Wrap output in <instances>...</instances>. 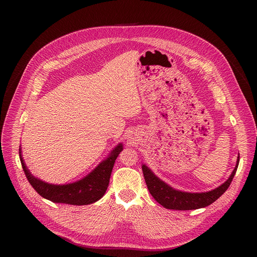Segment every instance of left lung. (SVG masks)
Segmentation results:
<instances>
[{"instance_id": "8db88e82", "label": "left lung", "mask_w": 257, "mask_h": 257, "mask_svg": "<svg viewBox=\"0 0 257 257\" xmlns=\"http://www.w3.org/2000/svg\"><path fill=\"white\" fill-rule=\"evenodd\" d=\"M239 160L240 156H238L235 169L233 170L231 176L225 183H223L221 186H218L217 188L211 191L201 193L183 192L172 188L171 186L166 184L164 181L159 179L152 172V170L149 169L145 165H142V172L150 193L161 205L168 209L190 210L205 207L211 204L226 192L236 174L239 165Z\"/></svg>"}]
</instances>
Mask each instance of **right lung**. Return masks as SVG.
<instances>
[{"label": "right lung", "instance_id": "right-lung-1", "mask_svg": "<svg viewBox=\"0 0 257 257\" xmlns=\"http://www.w3.org/2000/svg\"><path fill=\"white\" fill-rule=\"evenodd\" d=\"M122 151L123 145L122 143H119L109 156L86 177L66 185L49 184V183L33 177L24 164L21 149H19V157L28 182L42 197L57 203L87 205L99 200L104 195L115 161Z\"/></svg>", "mask_w": 257, "mask_h": 257}]
</instances>
